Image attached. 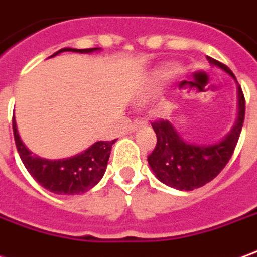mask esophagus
<instances>
[{"mask_svg":"<svg viewBox=\"0 0 257 257\" xmlns=\"http://www.w3.org/2000/svg\"><path fill=\"white\" fill-rule=\"evenodd\" d=\"M146 125H147L146 119H135V122L131 125L129 131H131V132H135L138 128H141V126H146Z\"/></svg>","mask_w":257,"mask_h":257,"instance_id":"obj_1","label":"esophagus"}]
</instances>
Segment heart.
<instances>
[{"label": "heart", "mask_w": 257, "mask_h": 257, "mask_svg": "<svg viewBox=\"0 0 257 257\" xmlns=\"http://www.w3.org/2000/svg\"><path fill=\"white\" fill-rule=\"evenodd\" d=\"M167 79H168V76H167V73H163L161 76H159V78L154 80L153 83L150 85V87L146 90V96H152L153 93H156V91H159L163 86L166 85Z\"/></svg>", "instance_id": "b5f03b06"}]
</instances>
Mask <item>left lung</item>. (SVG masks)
<instances>
[{
  "instance_id": "left-lung-1",
  "label": "left lung",
  "mask_w": 257,
  "mask_h": 257,
  "mask_svg": "<svg viewBox=\"0 0 257 257\" xmlns=\"http://www.w3.org/2000/svg\"><path fill=\"white\" fill-rule=\"evenodd\" d=\"M211 66H216L234 79L228 66L207 57ZM245 119V97L238 85V114L232 128L222 139L213 143H195L185 141L177 128L168 121L154 122L157 145L147 157L150 170L156 178L170 188L189 192L202 188L222 171L234 153Z\"/></svg>"
}]
</instances>
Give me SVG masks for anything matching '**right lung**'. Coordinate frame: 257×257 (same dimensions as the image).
Returning <instances> with one entry per match:
<instances>
[{
    "label": "right lung",
    "instance_id": "right-lung-1",
    "mask_svg": "<svg viewBox=\"0 0 257 257\" xmlns=\"http://www.w3.org/2000/svg\"><path fill=\"white\" fill-rule=\"evenodd\" d=\"M101 48H79L65 47L54 53L51 57H55L65 51H72L79 54H91L100 51ZM50 57V58H51ZM14 138L18 153L21 156L23 166L39 184L47 191L57 195H80L90 191L103 178L107 163L110 159L111 147L115 143L112 142H96L90 147L80 153L65 157V159H43L37 154H33L19 136L16 126L15 116L12 119Z\"/></svg>",
    "mask_w": 257,
    "mask_h": 257
}]
</instances>
